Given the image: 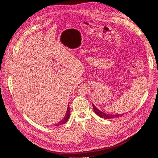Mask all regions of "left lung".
I'll use <instances>...</instances> for the list:
<instances>
[{
    "label": "left lung",
    "mask_w": 158,
    "mask_h": 158,
    "mask_svg": "<svg viewBox=\"0 0 158 158\" xmlns=\"http://www.w3.org/2000/svg\"><path fill=\"white\" fill-rule=\"evenodd\" d=\"M92 106H93V109L94 110V112L95 113V114H98V115L100 117L103 118H106V119H109V118H119L121 117L123 115H125V113L123 114H107L106 113H103L102 111L99 110L96 107H95L94 105L92 103Z\"/></svg>",
    "instance_id": "obj_1"
}]
</instances>
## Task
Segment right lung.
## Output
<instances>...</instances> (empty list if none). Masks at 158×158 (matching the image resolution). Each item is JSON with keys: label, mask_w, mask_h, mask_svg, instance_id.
<instances>
[{"label": "right lung", "mask_w": 158, "mask_h": 158, "mask_svg": "<svg viewBox=\"0 0 158 158\" xmlns=\"http://www.w3.org/2000/svg\"><path fill=\"white\" fill-rule=\"evenodd\" d=\"M70 115V107H69V106H68V107H67V111H66L65 116L59 123H57L56 124H55V127L60 126V125H63V124L66 123V122L69 120Z\"/></svg>", "instance_id": "obj_1"}]
</instances>
